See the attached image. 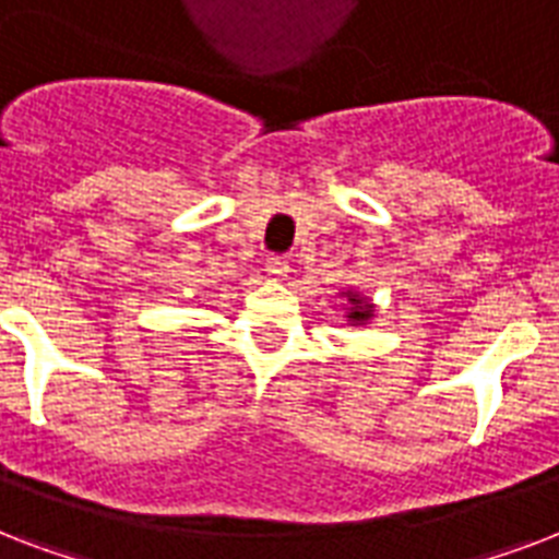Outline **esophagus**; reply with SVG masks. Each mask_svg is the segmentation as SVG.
Masks as SVG:
<instances>
[{
    "label": "esophagus",
    "mask_w": 559,
    "mask_h": 559,
    "mask_svg": "<svg viewBox=\"0 0 559 559\" xmlns=\"http://www.w3.org/2000/svg\"><path fill=\"white\" fill-rule=\"evenodd\" d=\"M289 272V261L284 258V254H270L266 258V275H270L272 281H284L287 278Z\"/></svg>",
    "instance_id": "34e87169"
}]
</instances>
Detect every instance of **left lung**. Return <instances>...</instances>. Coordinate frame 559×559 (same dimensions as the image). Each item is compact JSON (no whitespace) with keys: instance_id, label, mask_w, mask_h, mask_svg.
<instances>
[{"instance_id":"left-lung-1","label":"left lung","mask_w":559,"mask_h":559,"mask_svg":"<svg viewBox=\"0 0 559 559\" xmlns=\"http://www.w3.org/2000/svg\"><path fill=\"white\" fill-rule=\"evenodd\" d=\"M342 296H345V319H348L350 324H368V322H371V319H373L371 298L359 296V293H354V289H345Z\"/></svg>"}]
</instances>
